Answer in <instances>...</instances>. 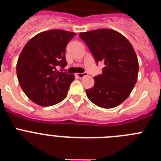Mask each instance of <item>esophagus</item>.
I'll return each instance as SVG.
<instances>
[{"instance_id": "1", "label": "esophagus", "mask_w": 161, "mask_h": 161, "mask_svg": "<svg viewBox=\"0 0 161 161\" xmlns=\"http://www.w3.org/2000/svg\"><path fill=\"white\" fill-rule=\"evenodd\" d=\"M87 75V72H84V73H76V76H77L78 78H82L84 77V76H85Z\"/></svg>"}]
</instances>
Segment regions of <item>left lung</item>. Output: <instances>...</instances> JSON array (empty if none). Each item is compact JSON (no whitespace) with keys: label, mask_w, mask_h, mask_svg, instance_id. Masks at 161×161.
<instances>
[{"label":"left lung","mask_w":161,"mask_h":161,"mask_svg":"<svg viewBox=\"0 0 161 161\" xmlns=\"http://www.w3.org/2000/svg\"><path fill=\"white\" fill-rule=\"evenodd\" d=\"M97 63L103 61L102 74L86 89L88 98L102 108L110 109L128 97L137 81L139 63L127 39L114 30L98 29L80 33Z\"/></svg>","instance_id":"left-lung-1"}]
</instances>
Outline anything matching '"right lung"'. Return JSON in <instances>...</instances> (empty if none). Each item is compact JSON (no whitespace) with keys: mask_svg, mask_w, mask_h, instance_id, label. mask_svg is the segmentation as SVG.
I'll return each instance as SVG.
<instances>
[{"mask_svg":"<svg viewBox=\"0 0 161 161\" xmlns=\"http://www.w3.org/2000/svg\"><path fill=\"white\" fill-rule=\"evenodd\" d=\"M76 35L63 30L39 33L25 44L17 63V76L25 94L41 106H53L68 94L72 74L57 70L67 65V44Z\"/></svg>","mask_w":161,"mask_h":161,"instance_id":"add662e5","label":"right lung"}]
</instances>
